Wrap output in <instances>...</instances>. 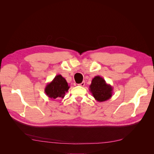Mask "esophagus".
I'll return each instance as SVG.
<instances>
[{
  "label": "esophagus",
  "mask_w": 154,
  "mask_h": 154,
  "mask_svg": "<svg viewBox=\"0 0 154 154\" xmlns=\"http://www.w3.org/2000/svg\"><path fill=\"white\" fill-rule=\"evenodd\" d=\"M85 82H82V83H80V84H78V85L82 86V87H84V86H85Z\"/></svg>",
  "instance_id": "obj_1"
}]
</instances>
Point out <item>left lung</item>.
Instances as JSON below:
<instances>
[{
  "label": "left lung",
  "instance_id": "1",
  "mask_svg": "<svg viewBox=\"0 0 154 154\" xmlns=\"http://www.w3.org/2000/svg\"><path fill=\"white\" fill-rule=\"evenodd\" d=\"M89 90L94 99L99 102L109 100L113 93V87L106 83L104 79L100 76L92 79Z\"/></svg>",
  "mask_w": 154,
  "mask_h": 154
}]
</instances>
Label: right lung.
Listing matches in <instances>:
<instances>
[{
  "instance_id": "obj_1",
  "label": "right lung",
  "mask_w": 154,
  "mask_h": 154,
  "mask_svg": "<svg viewBox=\"0 0 154 154\" xmlns=\"http://www.w3.org/2000/svg\"><path fill=\"white\" fill-rule=\"evenodd\" d=\"M68 83L61 74H58L45 88L46 95L51 99L63 98L69 88Z\"/></svg>"
}]
</instances>
